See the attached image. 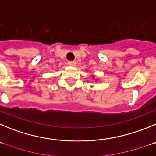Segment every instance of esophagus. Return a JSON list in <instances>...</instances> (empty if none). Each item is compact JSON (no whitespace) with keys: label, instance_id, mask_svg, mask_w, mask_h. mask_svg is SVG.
<instances>
[{"label":"esophagus","instance_id":"1","mask_svg":"<svg viewBox=\"0 0 156 156\" xmlns=\"http://www.w3.org/2000/svg\"><path fill=\"white\" fill-rule=\"evenodd\" d=\"M76 62H73V61H69L68 62V65L70 66H76Z\"/></svg>","mask_w":156,"mask_h":156}]
</instances>
